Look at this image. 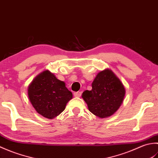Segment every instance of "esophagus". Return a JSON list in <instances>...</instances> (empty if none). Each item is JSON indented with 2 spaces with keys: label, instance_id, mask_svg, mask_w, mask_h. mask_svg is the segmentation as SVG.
<instances>
[{
  "label": "esophagus",
  "instance_id": "esophagus-1",
  "mask_svg": "<svg viewBox=\"0 0 158 158\" xmlns=\"http://www.w3.org/2000/svg\"><path fill=\"white\" fill-rule=\"evenodd\" d=\"M74 96L75 97H80L81 96V92H77L74 93Z\"/></svg>",
  "mask_w": 158,
  "mask_h": 158
}]
</instances>
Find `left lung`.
Here are the masks:
<instances>
[{"label":"left lung","instance_id":"left-lung-1","mask_svg":"<svg viewBox=\"0 0 158 158\" xmlns=\"http://www.w3.org/2000/svg\"><path fill=\"white\" fill-rule=\"evenodd\" d=\"M92 87V90L82 94L89 111L100 118L113 115L122 105L126 94L119 79L111 70L105 69L98 73Z\"/></svg>","mask_w":158,"mask_h":158}]
</instances>
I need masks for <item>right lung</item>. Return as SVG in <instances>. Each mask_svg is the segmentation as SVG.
Instances as JSON below:
<instances>
[{
  "label": "right lung",
  "instance_id": "right-lung-1",
  "mask_svg": "<svg viewBox=\"0 0 158 158\" xmlns=\"http://www.w3.org/2000/svg\"><path fill=\"white\" fill-rule=\"evenodd\" d=\"M28 98L36 112L45 118L59 115L70 100L72 92L49 70L41 73L33 79L28 88Z\"/></svg>",
  "mask_w": 158,
  "mask_h": 158
}]
</instances>
